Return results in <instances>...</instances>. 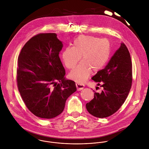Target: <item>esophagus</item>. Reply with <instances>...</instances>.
Masks as SVG:
<instances>
[{
    "label": "esophagus",
    "instance_id": "esophagus-1",
    "mask_svg": "<svg viewBox=\"0 0 149 149\" xmlns=\"http://www.w3.org/2000/svg\"><path fill=\"white\" fill-rule=\"evenodd\" d=\"M76 86L77 91L82 90L84 88V86H85V85H84L83 84H81V83H78V82L76 83Z\"/></svg>",
    "mask_w": 149,
    "mask_h": 149
}]
</instances>
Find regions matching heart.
<instances>
[{"label":"heart","mask_w":149,"mask_h":149,"mask_svg":"<svg viewBox=\"0 0 149 149\" xmlns=\"http://www.w3.org/2000/svg\"><path fill=\"white\" fill-rule=\"evenodd\" d=\"M110 54V43L106 38L99 40L93 36L81 35L74 39L72 47L64 50L62 59L65 66L72 69L81 56V63L70 73L69 77L82 83L90 76L92 70L97 72L104 67Z\"/></svg>","instance_id":"obj_1"}]
</instances>
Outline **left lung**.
Segmentation results:
<instances>
[{
    "instance_id": "obj_1",
    "label": "left lung",
    "mask_w": 149,
    "mask_h": 149,
    "mask_svg": "<svg viewBox=\"0 0 149 149\" xmlns=\"http://www.w3.org/2000/svg\"><path fill=\"white\" fill-rule=\"evenodd\" d=\"M92 79L103 87V90L95 92L94 98L86 104V109L95 117H108L123 104L132 85V62L124 43H121L106 66Z\"/></svg>"
}]
</instances>
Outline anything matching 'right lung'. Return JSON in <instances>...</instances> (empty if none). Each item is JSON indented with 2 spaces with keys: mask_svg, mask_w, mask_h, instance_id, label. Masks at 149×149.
Listing matches in <instances>:
<instances>
[{
  "mask_svg": "<svg viewBox=\"0 0 149 149\" xmlns=\"http://www.w3.org/2000/svg\"><path fill=\"white\" fill-rule=\"evenodd\" d=\"M63 46L56 33H40L26 43L18 56L19 92L28 109L41 118L61 113L66 99L77 89L74 81L65 79L59 57Z\"/></svg>",
  "mask_w": 149,
  "mask_h": 149,
  "instance_id": "1",
  "label": "right lung"
}]
</instances>
